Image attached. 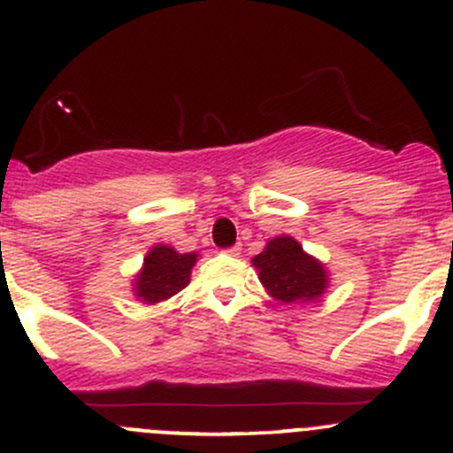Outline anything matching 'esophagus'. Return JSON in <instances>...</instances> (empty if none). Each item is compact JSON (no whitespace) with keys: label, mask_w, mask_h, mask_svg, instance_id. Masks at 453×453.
<instances>
[{"label":"esophagus","mask_w":453,"mask_h":453,"mask_svg":"<svg viewBox=\"0 0 453 453\" xmlns=\"http://www.w3.org/2000/svg\"><path fill=\"white\" fill-rule=\"evenodd\" d=\"M226 254H230V257H239V254H241V245H234V248H227Z\"/></svg>","instance_id":"esophagus-1"}]
</instances>
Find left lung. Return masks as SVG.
Here are the masks:
<instances>
[{"label": "left lung", "instance_id": "8db88e82", "mask_svg": "<svg viewBox=\"0 0 453 453\" xmlns=\"http://www.w3.org/2000/svg\"><path fill=\"white\" fill-rule=\"evenodd\" d=\"M252 265L265 292L280 303L319 301L329 288L325 263L307 254L294 236L280 234L267 241Z\"/></svg>", "mask_w": 453, "mask_h": 453}]
</instances>
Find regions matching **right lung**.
Here are the masks:
<instances>
[{
	"label": "right lung",
	"mask_w": 453,
	"mask_h": 453,
	"mask_svg": "<svg viewBox=\"0 0 453 453\" xmlns=\"http://www.w3.org/2000/svg\"><path fill=\"white\" fill-rule=\"evenodd\" d=\"M199 261L196 252H177L173 245H152L143 257L142 270L133 279L134 298L146 305L168 301L190 283L192 267Z\"/></svg>",
	"instance_id": "add662e5"
}]
</instances>
